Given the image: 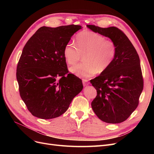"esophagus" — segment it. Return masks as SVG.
Returning <instances> with one entry per match:
<instances>
[{
    "mask_svg": "<svg viewBox=\"0 0 154 154\" xmlns=\"http://www.w3.org/2000/svg\"><path fill=\"white\" fill-rule=\"evenodd\" d=\"M88 80H87V79H83L82 80V82H83V84L84 86H86V85H88V84H89V83H88Z\"/></svg>",
    "mask_w": 154,
    "mask_h": 154,
    "instance_id": "obj_1",
    "label": "esophagus"
}]
</instances>
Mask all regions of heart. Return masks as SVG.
Returning <instances> with one entry per match:
<instances>
[{
	"label": "heart",
	"mask_w": 154,
	"mask_h": 154,
	"mask_svg": "<svg viewBox=\"0 0 154 154\" xmlns=\"http://www.w3.org/2000/svg\"><path fill=\"white\" fill-rule=\"evenodd\" d=\"M116 51L114 42L94 32L83 31L77 35L76 44L70 42L65 45L63 56L68 64L74 65L83 55L84 62L71 67L70 71L79 77H91L109 68Z\"/></svg>",
	"instance_id": "b5f03b06"
}]
</instances>
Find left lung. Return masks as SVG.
Returning a JSON list of instances; mask_svg holds the SVG:
<instances>
[{
    "instance_id": "obj_1",
    "label": "left lung",
    "mask_w": 154,
    "mask_h": 154,
    "mask_svg": "<svg viewBox=\"0 0 154 154\" xmlns=\"http://www.w3.org/2000/svg\"><path fill=\"white\" fill-rule=\"evenodd\" d=\"M87 26L108 37L117 48L115 59L109 68L91 80L97 91V96L91 103L92 109L104 122H123L137 108L143 89L139 55L128 37L117 27Z\"/></svg>"
}]
</instances>
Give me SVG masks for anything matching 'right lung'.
<instances>
[{
	"label": "right lung",
	"instance_id": "add662e5",
	"mask_svg": "<svg viewBox=\"0 0 154 154\" xmlns=\"http://www.w3.org/2000/svg\"><path fill=\"white\" fill-rule=\"evenodd\" d=\"M80 29L74 24L41 27L24 47L17 80L21 98L35 117H59L82 91V80L69 73L63 56L65 45Z\"/></svg>",
	"mask_w": 154,
	"mask_h": 154
}]
</instances>
